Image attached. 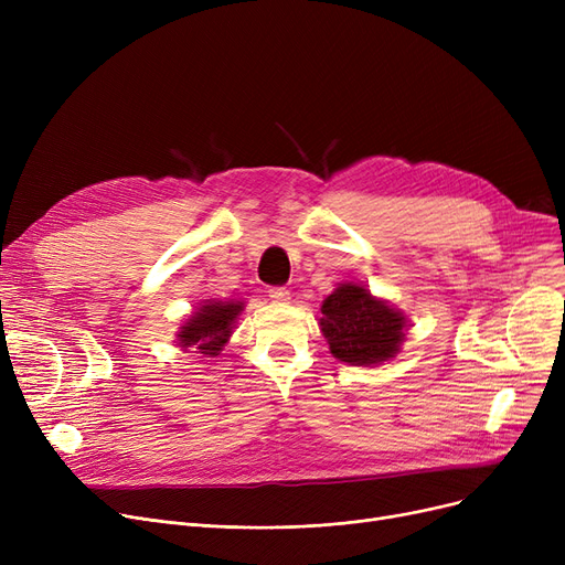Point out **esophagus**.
I'll use <instances>...</instances> for the list:
<instances>
[{"label":"esophagus","instance_id":"obj_1","mask_svg":"<svg viewBox=\"0 0 565 565\" xmlns=\"http://www.w3.org/2000/svg\"><path fill=\"white\" fill-rule=\"evenodd\" d=\"M267 292H270V300L277 302V305H288L290 302V290H286V288H270Z\"/></svg>","mask_w":565,"mask_h":565}]
</instances>
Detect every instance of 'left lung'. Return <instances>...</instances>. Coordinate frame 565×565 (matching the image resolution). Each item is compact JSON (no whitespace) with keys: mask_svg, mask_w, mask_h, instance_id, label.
<instances>
[{"mask_svg":"<svg viewBox=\"0 0 565 565\" xmlns=\"http://www.w3.org/2000/svg\"><path fill=\"white\" fill-rule=\"evenodd\" d=\"M320 332L330 352L350 366H380L394 360L409 328L407 316L358 281L339 284L320 307Z\"/></svg>","mask_w":565,"mask_h":565,"instance_id":"8db88e82","label":"left lung"}]
</instances>
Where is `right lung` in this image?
I'll return each instance as SVG.
<instances>
[{
    "mask_svg": "<svg viewBox=\"0 0 565 565\" xmlns=\"http://www.w3.org/2000/svg\"><path fill=\"white\" fill-rule=\"evenodd\" d=\"M245 311V300H203L175 332V345L183 352L196 350L203 358H217L228 343L237 316Z\"/></svg>",
    "mask_w": 565,
    "mask_h": 565,
    "instance_id": "1",
    "label": "right lung"
}]
</instances>
